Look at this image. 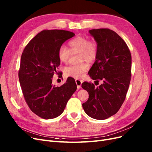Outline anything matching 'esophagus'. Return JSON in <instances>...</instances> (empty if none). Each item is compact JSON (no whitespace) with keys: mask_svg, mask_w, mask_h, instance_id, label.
<instances>
[{"mask_svg":"<svg viewBox=\"0 0 152 152\" xmlns=\"http://www.w3.org/2000/svg\"><path fill=\"white\" fill-rule=\"evenodd\" d=\"M75 82H76V84H77V89H80V87H81L82 83V82H83V80L76 79L75 80Z\"/></svg>","mask_w":152,"mask_h":152,"instance_id":"1","label":"esophagus"}]
</instances>
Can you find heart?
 <instances>
[{
  "label": "heart",
  "mask_w": 152,
  "mask_h": 152,
  "mask_svg": "<svg viewBox=\"0 0 152 152\" xmlns=\"http://www.w3.org/2000/svg\"><path fill=\"white\" fill-rule=\"evenodd\" d=\"M69 49L61 45L58 49V58L61 62H66L70 58L71 53H79V61H87L93 62L97 56V44L93 40H88L84 37L79 36L73 39L68 42ZM89 65L87 63H82L77 65L66 67L65 74L67 77L80 78L84 75V73L89 70Z\"/></svg>",
  "instance_id": "b5f03b06"
}]
</instances>
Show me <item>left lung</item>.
I'll return each mask as SVG.
<instances>
[{
	"label": "left lung",
	"instance_id": "8db88e82",
	"mask_svg": "<svg viewBox=\"0 0 152 152\" xmlns=\"http://www.w3.org/2000/svg\"><path fill=\"white\" fill-rule=\"evenodd\" d=\"M97 43L98 54L88 74L103 83L98 87L84 82L82 87L89 93L82 104L87 115L104 120L115 114L127 93L131 77V54L126 43L116 32L108 28L89 31Z\"/></svg>",
	"mask_w": 152,
	"mask_h": 152
}]
</instances>
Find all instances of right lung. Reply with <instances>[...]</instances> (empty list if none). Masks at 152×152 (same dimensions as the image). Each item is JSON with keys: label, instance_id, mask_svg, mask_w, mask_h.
<instances>
[{"label": "right lung", "instance_id": "right-lung-1", "mask_svg": "<svg viewBox=\"0 0 152 152\" xmlns=\"http://www.w3.org/2000/svg\"><path fill=\"white\" fill-rule=\"evenodd\" d=\"M74 35L66 30H43L30 41L21 54L18 76L23 94L31 111L44 119L60 115L77 89L72 77L60 87L52 84L60 65L58 49Z\"/></svg>", "mask_w": 152, "mask_h": 152}]
</instances>
